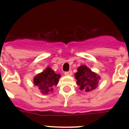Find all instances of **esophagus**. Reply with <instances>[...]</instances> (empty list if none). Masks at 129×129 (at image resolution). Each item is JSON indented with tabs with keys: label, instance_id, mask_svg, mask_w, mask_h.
I'll return each instance as SVG.
<instances>
[{
	"label": "esophagus",
	"instance_id": "esophagus-1",
	"mask_svg": "<svg viewBox=\"0 0 129 129\" xmlns=\"http://www.w3.org/2000/svg\"><path fill=\"white\" fill-rule=\"evenodd\" d=\"M65 75L66 76H72V71H69V72H65Z\"/></svg>",
	"mask_w": 129,
	"mask_h": 129
}]
</instances>
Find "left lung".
<instances>
[{
    "instance_id": "left-lung-1",
    "label": "left lung",
    "mask_w": 129,
    "mask_h": 129,
    "mask_svg": "<svg viewBox=\"0 0 129 129\" xmlns=\"http://www.w3.org/2000/svg\"><path fill=\"white\" fill-rule=\"evenodd\" d=\"M78 72L75 73L76 84L80 90H85L88 92L95 90L98 84L100 77L96 73L92 72L89 68L82 65L78 68Z\"/></svg>"
}]
</instances>
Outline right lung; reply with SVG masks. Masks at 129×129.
Segmentation results:
<instances>
[{
    "label": "right lung",
    "instance_id": "right-lung-1",
    "mask_svg": "<svg viewBox=\"0 0 129 129\" xmlns=\"http://www.w3.org/2000/svg\"><path fill=\"white\" fill-rule=\"evenodd\" d=\"M60 77V74H57L50 67H47L33 78V84L38 87L41 94H49L57 85Z\"/></svg>",
    "mask_w": 129,
    "mask_h": 129
}]
</instances>
